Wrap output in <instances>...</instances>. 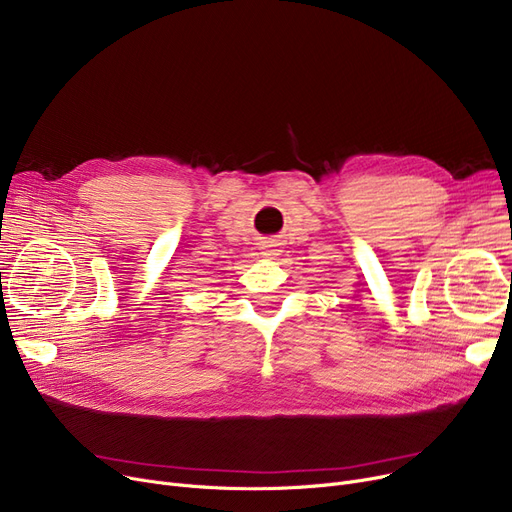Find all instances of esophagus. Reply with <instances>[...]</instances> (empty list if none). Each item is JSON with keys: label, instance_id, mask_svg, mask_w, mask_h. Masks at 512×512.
<instances>
[{"label": "esophagus", "instance_id": "esophagus-1", "mask_svg": "<svg viewBox=\"0 0 512 512\" xmlns=\"http://www.w3.org/2000/svg\"><path fill=\"white\" fill-rule=\"evenodd\" d=\"M282 242L278 238H265L261 242V255L267 257V259H276L282 255V249H280Z\"/></svg>", "mask_w": 512, "mask_h": 512}]
</instances>
